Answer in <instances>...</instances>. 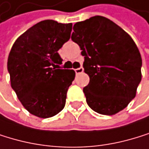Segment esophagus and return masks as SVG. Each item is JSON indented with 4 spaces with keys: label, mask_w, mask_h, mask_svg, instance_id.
<instances>
[{
    "label": "esophagus",
    "mask_w": 149,
    "mask_h": 149,
    "mask_svg": "<svg viewBox=\"0 0 149 149\" xmlns=\"http://www.w3.org/2000/svg\"><path fill=\"white\" fill-rule=\"evenodd\" d=\"M74 72H75L76 74L83 73V72H84V67H83V66H80V67H78V68L74 69Z\"/></svg>",
    "instance_id": "esophagus-1"
}]
</instances>
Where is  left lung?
I'll use <instances>...</instances> for the list:
<instances>
[{"mask_svg": "<svg viewBox=\"0 0 149 149\" xmlns=\"http://www.w3.org/2000/svg\"><path fill=\"white\" fill-rule=\"evenodd\" d=\"M72 40L84 56L90 82L84 88L86 102L97 113L113 115L136 96L142 59L130 36L113 21L94 16L74 25Z\"/></svg>", "mask_w": 149, "mask_h": 149, "instance_id": "obj_1", "label": "left lung"}]
</instances>
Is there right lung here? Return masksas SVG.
I'll return each mask as SVG.
<instances>
[{
  "label": "right lung",
  "mask_w": 149,
  "mask_h": 149,
  "mask_svg": "<svg viewBox=\"0 0 149 149\" xmlns=\"http://www.w3.org/2000/svg\"><path fill=\"white\" fill-rule=\"evenodd\" d=\"M72 23L53 19L37 23L13 44L8 57L12 89L24 108L39 118H50L65 105L75 73L62 69L57 51L70 38Z\"/></svg>",
  "instance_id": "add662e5"
}]
</instances>
